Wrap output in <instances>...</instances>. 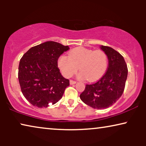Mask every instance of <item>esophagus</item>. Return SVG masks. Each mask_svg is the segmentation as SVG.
I'll use <instances>...</instances> for the list:
<instances>
[{"mask_svg": "<svg viewBox=\"0 0 146 146\" xmlns=\"http://www.w3.org/2000/svg\"><path fill=\"white\" fill-rule=\"evenodd\" d=\"M76 83V81H74V80H70V84L71 85H73V84H75Z\"/></svg>", "mask_w": 146, "mask_h": 146, "instance_id": "34e87169", "label": "esophagus"}]
</instances>
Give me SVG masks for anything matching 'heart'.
Wrapping results in <instances>:
<instances>
[{
	"label": "heart",
	"instance_id": "heart-1",
	"mask_svg": "<svg viewBox=\"0 0 146 146\" xmlns=\"http://www.w3.org/2000/svg\"><path fill=\"white\" fill-rule=\"evenodd\" d=\"M108 62L106 54L101 50L79 47L70 51L69 56H60L58 65L65 77H71L79 69V78L94 82L104 74Z\"/></svg>",
	"mask_w": 146,
	"mask_h": 146
}]
</instances>
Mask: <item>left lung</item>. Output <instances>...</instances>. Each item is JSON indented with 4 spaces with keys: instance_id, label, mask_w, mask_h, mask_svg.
<instances>
[{
    "instance_id": "obj_1",
    "label": "left lung",
    "mask_w": 146,
    "mask_h": 146,
    "mask_svg": "<svg viewBox=\"0 0 146 146\" xmlns=\"http://www.w3.org/2000/svg\"><path fill=\"white\" fill-rule=\"evenodd\" d=\"M100 48L108 58L106 72L97 82L86 85L80 96L84 103L98 110L107 108L118 100L124 90L127 76V67L122 56L111 47Z\"/></svg>"
}]
</instances>
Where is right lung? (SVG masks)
I'll use <instances>...</instances> for the list:
<instances>
[{
    "label": "right lung",
    "mask_w": 146,
    "mask_h": 146,
    "mask_svg": "<svg viewBox=\"0 0 146 146\" xmlns=\"http://www.w3.org/2000/svg\"><path fill=\"white\" fill-rule=\"evenodd\" d=\"M69 49L54 41H48L30 48L20 60L19 81L25 98L38 108L54 104L70 85L62 76L58 59Z\"/></svg>",
    "instance_id": "right-lung-1"
}]
</instances>
